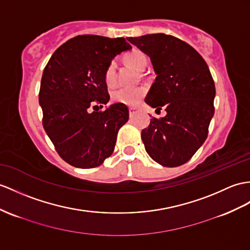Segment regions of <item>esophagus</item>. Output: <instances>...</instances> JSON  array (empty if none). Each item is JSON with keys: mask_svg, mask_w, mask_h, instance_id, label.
Wrapping results in <instances>:
<instances>
[{"mask_svg": "<svg viewBox=\"0 0 250 250\" xmlns=\"http://www.w3.org/2000/svg\"><path fill=\"white\" fill-rule=\"evenodd\" d=\"M137 110H138V109L136 107H129V115H130V117H132V115L137 112Z\"/></svg>", "mask_w": 250, "mask_h": 250, "instance_id": "34e87169", "label": "esophagus"}]
</instances>
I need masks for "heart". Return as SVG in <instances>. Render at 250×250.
<instances>
[{
	"instance_id": "1",
	"label": "heart",
	"mask_w": 250,
	"mask_h": 250,
	"mask_svg": "<svg viewBox=\"0 0 250 250\" xmlns=\"http://www.w3.org/2000/svg\"><path fill=\"white\" fill-rule=\"evenodd\" d=\"M125 62L132 65L139 71H142L147 65V57L138 48H133L124 56ZM104 79L108 87H113L117 83V66L115 62H110L108 63L104 73ZM146 94L145 87H135V88H120L114 90L111 93V101L117 104H123L133 106L137 105Z\"/></svg>"
}]
</instances>
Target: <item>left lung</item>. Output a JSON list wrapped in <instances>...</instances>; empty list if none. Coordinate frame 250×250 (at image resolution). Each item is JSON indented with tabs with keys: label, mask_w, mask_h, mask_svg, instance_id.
I'll use <instances>...</instances> for the list:
<instances>
[{
	"label": "left lung",
	"mask_w": 250,
	"mask_h": 250,
	"mask_svg": "<svg viewBox=\"0 0 250 250\" xmlns=\"http://www.w3.org/2000/svg\"><path fill=\"white\" fill-rule=\"evenodd\" d=\"M147 55L157 74L145 102L164 118H151L141 132L145 150L167 167L182 166L191 159L208 137L214 114L215 86L204 58L178 38L150 34L127 38Z\"/></svg>",
	"instance_id": "8db88e82"
}]
</instances>
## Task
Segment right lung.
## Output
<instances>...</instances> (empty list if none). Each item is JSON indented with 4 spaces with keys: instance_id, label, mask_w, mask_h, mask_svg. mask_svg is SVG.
<instances>
[{
    "instance_id": "right-lung-1",
    "label": "right lung",
    "mask_w": 250,
    "mask_h": 250,
    "mask_svg": "<svg viewBox=\"0 0 250 250\" xmlns=\"http://www.w3.org/2000/svg\"><path fill=\"white\" fill-rule=\"evenodd\" d=\"M130 48L124 38L79 35L60 45L45 65L39 91L42 125L73 167H96L113 153L129 110L123 104L99 110L110 97L104 73L114 56Z\"/></svg>"
}]
</instances>
